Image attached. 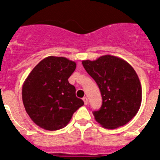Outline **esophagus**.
<instances>
[{"label": "esophagus", "mask_w": 160, "mask_h": 160, "mask_svg": "<svg viewBox=\"0 0 160 160\" xmlns=\"http://www.w3.org/2000/svg\"><path fill=\"white\" fill-rule=\"evenodd\" d=\"M83 102H84V104L85 105H87L88 104V98H86V97H84V98H82Z\"/></svg>", "instance_id": "obj_1"}]
</instances>
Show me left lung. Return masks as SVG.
I'll return each instance as SVG.
<instances>
[{
	"label": "left lung",
	"mask_w": 160,
	"mask_h": 160,
	"mask_svg": "<svg viewBox=\"0 0 160 160\" xmlns=\"http://www.w3.org/2000/svg\"><path fill=\"white\" fill-rule=\"evenodd\" d=\"M86 72L96 82L102 97V105L93 112L103 128L114 129L129 122L140 109L142 88L138 75L125 60L114 55L83 60Z\"/></svg>",
	"instance_id": "obj_1"
}]
</instances>
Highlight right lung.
Wrapping results in <instances>:
<instances>
[{"label": "right lung", "instance_id": "right-lung-1", "mask_svg": "<svg viewBox=\"0 0 160 160\" xmlns=\"http://www.w3.org/2000/svg\"><path fill=\"white\" fill-rule=\"evenodd\" d=\"M75 68L76 62L65 57L48 56L25 79L22 100L27 113L39 127L49 131L61 129L84 105L68 82Z\"/></svg>", "mask_w": 160, "mask_h": 160}]
</instances>
